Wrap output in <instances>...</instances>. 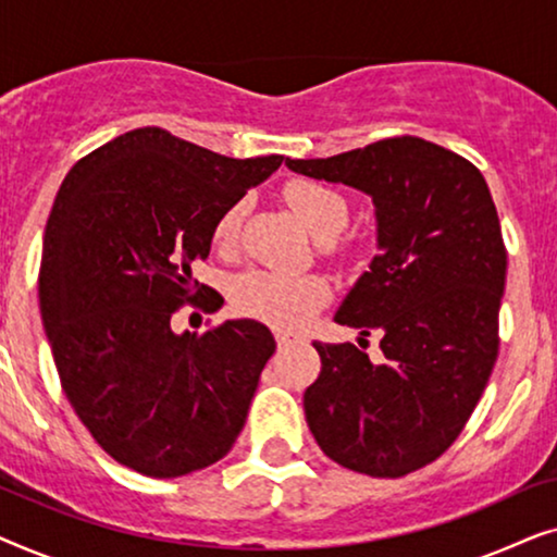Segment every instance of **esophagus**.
Masks as SVG:
<instances>
[{"instance_id":"obj_1","label":"esophagus","mask_w":557,"mask_h":557,"mask_svg":"<svg viewBox=\"0 0 557 557\" xmlns=\"http://www.w3.org/2000/svg\"><path fill=\"white\" fill-rule=\"evenodd\" d=\"M299 337H296V334H288V332H278L276 334V345H278V349H288V347H294V345H299Z\"/></svg>"}]
</instances>
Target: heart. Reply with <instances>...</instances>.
Here are the masks:
<instances>
[{"mask_svg": "<svg viewBox=\"0 0 557 557\" xmlns=\"http://www.w3.org/2000/svg\"><path fill=\"white\" fill-rule=\"evenodd\" d=\"M284 197L294 215L307 231L319 238L324 233L337 235L347 223V202L332 187L311 180H294L284 189ZM243 205L235 202L218 218L212 227V243L231 248L238 235ZM238 314L258 322L294 332L314 317L330 299V286L319 276H284L273 271H248L235 278L231 292Z\"/></svg>", "mask_w": 557, "mask_h": 557, "instance_id": "b5f03b06", "label": "heart"}]
</instances>
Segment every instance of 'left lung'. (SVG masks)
Listing matches in <instances>:
<instances>
[{
    "label": "left lung",
    "instance_id": "obj_1",
    "mask_svg": "<svg viewBox=\"0 0 557 557\" xmlns=\"http://www.w3.org/2000/svg\"><path fill=\"white\" fill-rule=\"evenodd\" d=\"M375 205L377 256L334 322L383 334V362L322 345L304 413L332 461L398 479L436 461L476 408L497 360L507 250L490 187L467 159L395 136L326 159H286Z\"/></svg>",
    "mask_w": 557,
    "mask_h": 557
}]
</instances>
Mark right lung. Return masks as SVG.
I'll list each match as a JSON object with an SVG mask.
<instances>
[{
    "mask_svg": "<svg viewBox=\"0 0 557 557\" xmlns=\"http://www.w3.org/2000/svg\"><path fill=\"white\" fill-rule=\"evenodd\" d=\"M284 157L233 159L159 126L134 128L67 172L42 238L40 314L65 398L106 454L154 479L231 451L271 330L231 319L197 337L172 330L218 218Z\"/></svg>",
    "mask_w": 557,
    "mask_h": 557,
    "instance_id": "add662e5",
    "label": "right lung"
}]
</instances>
